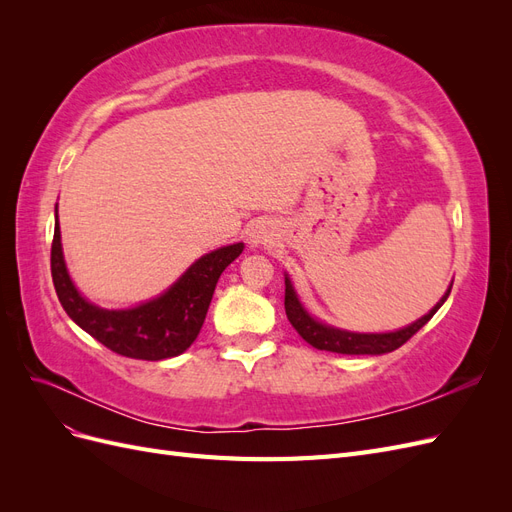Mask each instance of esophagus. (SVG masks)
<instances>
[{
	"mask_svg": "<svg viewBox=\"0 0 512 512\" xmlns=\"http://www.w3.org/2000/svg\"><path fill=\"white\" fill-rule=\"evenodd\" d=\"M275 226L271 222H256L250 230V243L252 245H267L275 239Z\"/></svg>",
	"mask_w": 512,
	"mask_h": 512,
	"instance_id": "esophagus-1",
	"label": "esophagus"
}]
</instances>
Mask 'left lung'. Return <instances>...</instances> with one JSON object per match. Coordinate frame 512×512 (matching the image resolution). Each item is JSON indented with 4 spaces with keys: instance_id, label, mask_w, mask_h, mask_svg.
Wrapping results in <instances>:
<instances>
[{
    "instance_id": "1",
    "label": "left lung",
    "mask_w": 512,
    "mask_h": 512,
    "mask_svg": "<svg viewBox=\"0 0 512 512\" xmlns=\"http://www.w3.org/2000/svg\"><path fill=\"white\" fill-rule=\"evenodd\" d=\"M448 294H451V288L444 292V297L429 314L412 322L410 327L391 331V333H352V331H342V329L329 327V324L318 322L316 318H312L305 312V307L301 305L297 292H294L288 275H286L284 307H286V316L290 324L297 329V333L309 346H314L318 350H327V352H337V354H384L404 346L418 329H423L425 324L433 318V314L442 307V303L448 299Z\"/></svg>"
}]
</instances>
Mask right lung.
I'll use <instances>...</instances> for the list:
<instances>
[{"instance_id": "add662e5", "label": "right lung", "mask_w": 512, "mask_h": 512, "mask_svg": "<svg viewBox=\"0 0 512 512\" xmlns=\"http://www.w3.org/2000/svg\"><path fill=\"white\" fill-rule=\"evenodd\" d=\"M241 252L243 243L220 247L200 256L160 297L132 309H102L81 297L70 280L55 213L51 275L61 307L83 331L128 359L162 361L192 346L205 322L215 284Z\"/></svg>"}]
</instances>
